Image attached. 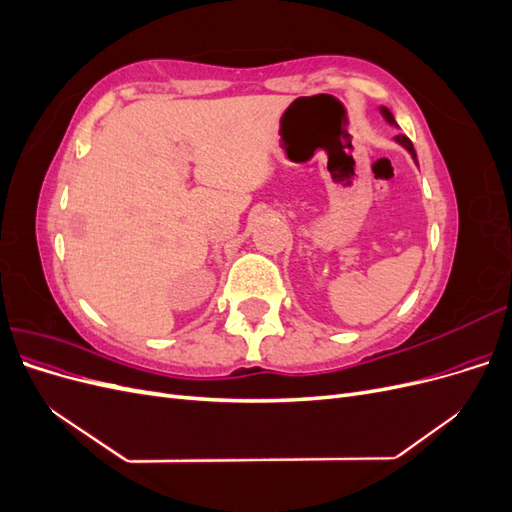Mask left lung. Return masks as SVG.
<instances>
[{
	"instance_id": "8db88e82",
	"label": "left lung",
	"mask_w": 512,
	"mask_h": 512,
	"mask_svg": "<svg viewBox=\"0 0 512 512\" xmlns=\"http://www.w3.org/2000/svg\"><path fill=\"white\" fill-rule=\"evenodd\" d=\"M380 113H382V117H384L386 121L391 123V126H397V121H395V117H393V113L389 111V108H386V106H380ZM395 141H397L401 147H404V149H408V153L412 156V160L418 164V160H416V151H414V145H412L410 138H408V136H404V134H397V136H395Z\"/></svg>"
}]
</instances>
